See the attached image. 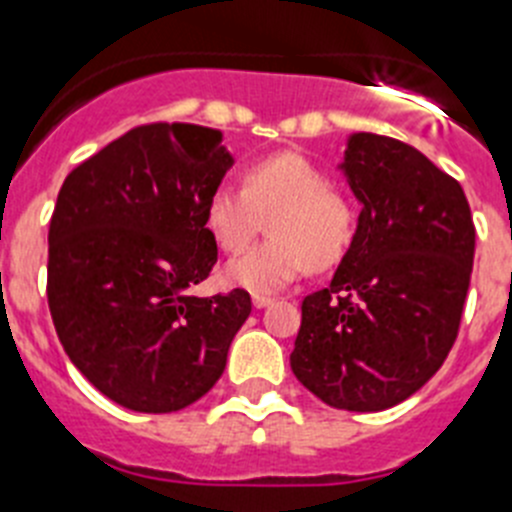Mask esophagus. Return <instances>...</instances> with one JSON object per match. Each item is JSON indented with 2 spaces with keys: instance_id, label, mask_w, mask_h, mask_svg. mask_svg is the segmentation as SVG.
<instances>
[{
  "instance_id": "obj_1",
  "label": "esophagus",
  "mask_w": 512,
  "mask_h": 512,
  "mask_svg": "<svg viewBox=\"0 0 512 512\" xmlns=\"http://www.w3.org/2000/svg\"><path fill=\"white\" fill-rule=\"evenodd\" d=\"M252 304H255V309H265V306L273 304V296H262V293H255V296H252Z\"/></svg>"
}]
</instances>
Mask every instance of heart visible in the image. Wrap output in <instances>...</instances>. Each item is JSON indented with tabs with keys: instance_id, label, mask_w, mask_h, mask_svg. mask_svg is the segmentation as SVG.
I'll use <instances>...</instances> for the list:
<instances>
[{
	"instance_id": "1",
	"label": "heart",
	"mask_w": 512,
	"mask_h": 512,
	"mask_svg": "<svg viewBox=\"0 0 512 512\" xmlns=\"http://www.w3.org/2000/svg\"><path fill=\"white\" fill-rule=\"evenodd\" d=\"M265 219L270 239L229 262L231 286L252 293L281 291L306 268L337 265L358 229L350 195L327 185L317 164L293 151L252 162L242 175V188L221 182L203 208L206 231L229 255L247 250Z\"/></svg>"
}]
</instances>
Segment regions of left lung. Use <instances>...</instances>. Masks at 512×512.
Here are the masks:
<instances>
[{"instance_id":"left-lung-1","label":"left lung","mask_w":512,"mask_h":512,"mask_svg":"<svg viewBox=\"0 0 512 512\" xmlns=\"http://www.w3.org/2000/svg\"><path fill=\"white\" fill-rule=\"evenodd\" d=\"M340 167L363 211L332 283L301 304L291 371L330 407L379 412L446 361L477 231L459 182L415 146L353 133Z\"/></svg>"}]
</instances>
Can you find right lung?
Instances as JSON below:
<instances>
[{
  "instance_id": "1",
  "label": "right lung",
  "mask_w": 512,
  "mask_h": 512,
  "mask_svg": "<svg viewBox=\"0 0 512 512\" xmlns=\"http://www.w3.org/2000/svg\"><path fill=\"white\" fill-rule=\"evenodd\" d=\"M221 131L146 123L66 175L48 229V309L69 361L133 412H177L221 379L244 288L190 296L216 265L203 208L231 167Z\"/></svg>"
}]
</instances>
